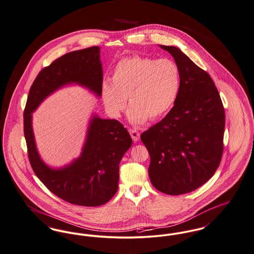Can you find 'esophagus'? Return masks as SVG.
<instances>
[{
  "label": "esophagus",
  "mask_w": 254,
  "mask_h": 254,
  "mask_svg": "<svg viewBox=\"0 0 254 254\" xmlns=\"http://www.w3.org/2000/svg\"><path fill=\"white\" fill-rule=\"evenodd\" d=\"M130 135L132 136V138H133V140H134V141H137V140H139L140 134H139V132H138L137 130H135V129H131V130H130Z\"/></svg>",
  "instance_id": "obj_1"
}]
</instances>
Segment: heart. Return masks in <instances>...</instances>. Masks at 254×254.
Returning <instances> with one entry per match:
<instances>
[{"mask_svg":"<svg viewBox=\"0 0 254 254\" xmlns=\"http://www.w3.org/2000/svg\"><path fill=\"white\" fill-rule=\"evenodd\" d=\"M181 87L178 65L169 59L133 57L123 59L116 65L111 85L102 87V98L107 110L119 118L131 106L128 119L135 124L166 116L174 106Z\"/></svg>","mask_w":254,"mask_h":254,"instance_id":"heart-1","label":"heart"}]
</instances>
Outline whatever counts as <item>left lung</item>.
<instances>
[{"label": "left lung", "instance_id": "obj_1", "mask_svg": "<svg viewBox=\"0 0 254 254\" xmlns=\"http://www.w3.org/2000/svg\"><path fill=\"white\" fill-rule=\"evenodd\" d=\"M160 47L179 67L180 92L169 114L140 138L150 155L148 173L153 186L178 195L202 186L219 168L225 118L210 75L179 48Z\"/></svg>", "mask_w": 254, "mask_h": 254}]
</instances>
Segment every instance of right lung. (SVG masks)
<instances>
[{"mask_svg": "<svg viewBox=\"0 0 254 254\" xmlns=\"http://www.w3.org/2000/svg\"><path fill=\"white\" fill-rule=\"evenodd\" d=\"M102 83L100 47L68 53L37 75L24 112V135L35 175L54 194L75 205L100 206L116 194L119 163L132 145L131 135L118 120L103 119L93 113L80 156L64 167L52 168L37 150L33 113L47 97L66 85L83 86L100 98Z\"/></svg>", "mask_w": 254, "mask_h": 254, "instance_id": "obj_1", "label": "right lung"}]
</instances>
